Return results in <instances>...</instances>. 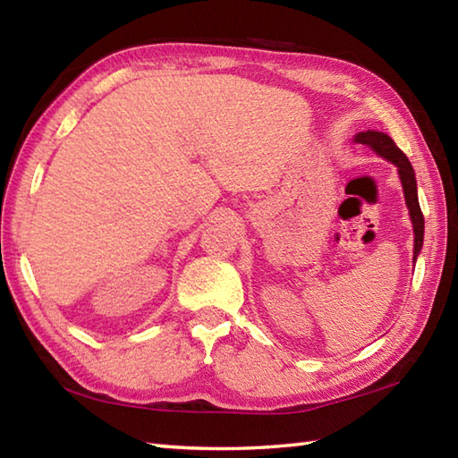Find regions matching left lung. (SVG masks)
<instances>
[{"label":"left lung","instance_id":"8db88e82","mask_svg":"<svg viewBox=\"0 0 458 458\" xmlns=\"http://www.w3.org/2000/svg\"><path fill=\"white\" fill-rule=\"evenodd\" d=\"M356 143L369 145L377 155H382L384 159L392 161L397 165L400 169V179L403 184V194H405V202L407 208H410L411 214V222H413V234H415V250H413V259H417V254L421 251L423 246V228H425V220H423V212L420 207V199H417V182H415V171L411 167L410 159L405 157V153L397 148L395 141L382 131H362L356 135Z\"/></svg>","mask_w":458,"mask_h":458}]
</instances>
